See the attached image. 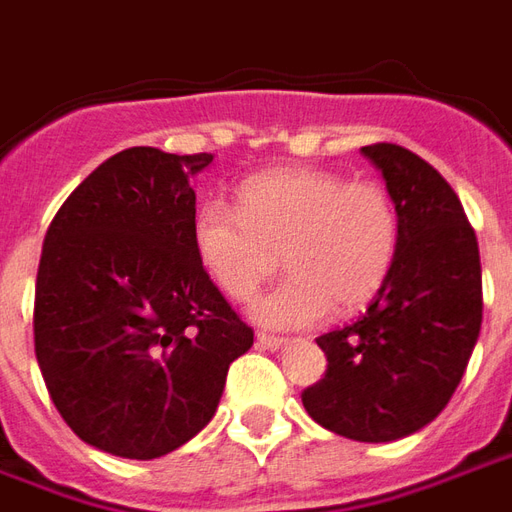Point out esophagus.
Wrapping results in <instances>:
<instances>
[{
	"mask_svg": "<svg viewBox=\"0 0 512 512\" xmlns=\"http://www.w3.org/2000/svg\"><path fill=\"white\" fill-rule=\"evenodd\" d=\"M257 345L260 348H266V351H279L282 345H285V340L282 337H274V334H257Z\"/></svg>",
	"mask_w": 512,
	"mask_h": 512,
	"instance_id": "esophagus-1",
	"label": "esophagus"
}]
</instances>
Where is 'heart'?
I'll return each instance as SVG.
<instances>
[{
	"instance_id": "heart-1",
	"label": "heart",
	"mask_w": 512,
	"mask_h": 512,
	"mask_svg": "<svg viewBox=\"0 0 512 512\" xmlns=\"http://www.w3.org/2000/svg\"><path fill=\"white\" fill-rule=\"evenodd\" d=\"M400 216L376 180H345L315 167H279L238 189V211L202 202L191 246L224 296L252 299L279 255L290 277L252 304L268 329H310L329 312H354L373 299L395 263Z\"/></svg>"
}]
</instances>
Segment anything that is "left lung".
I'll list each match as a JSON object with an SVG mask.
<instances>
[{"instance_id": "8db88e82", "label": "left lung", "mask_w": 512, "mask_h": 512, "mask_svg": "<svg viewBox=\"0 0 512 512\" xmlns=\"http://www.w3.org/2000/svg\"><path fill=\"white\" fill-rule=\"evenodd\" d=\"M400 216L395 263L367 312L318 337L326 376L301 403L354 441L406 439L439 417L461 384L483 323V271L458 194L400 145L362 147Z\"/></svg>"}]
</instances>
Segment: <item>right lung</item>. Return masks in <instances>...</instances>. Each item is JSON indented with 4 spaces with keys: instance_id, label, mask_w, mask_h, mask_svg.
<instances>
[{
    "instance_id": "1",
    "label": "right lung",
    "mask_w": 512,
    "mask_h": 512,
    "mask_svg": "<svg viewBox=\"0 0 512 512\" xmlns=\"http://www.w3.org/2000/svg\"><path fill=\"white\" fill-rule=\"evenodd\" d=\"M211 161L128 147L79 183L43 241L40 373L68 428L117 458L194 439L255 340L191 246V180Z\"/></svg>"
}]
</instances>
